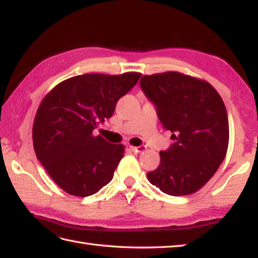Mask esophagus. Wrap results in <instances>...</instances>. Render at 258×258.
I'll return each mask as SVG.
<instances>
[{
    "instance_id": "esophagus-1",
    "label": "esophagus",
    "mask_w": 258,
    "mask_h": 258,
    "mask_svg": "<svg viewBox=\"0 0 258 258\" xmlns=\"http://www.w3.org/2000/svg\"><path fill=\"white\" fill-rule=\"evenodd\" d=\"M145 149H146V146H144V145L137 146V147H136V146H130V150L134 153H142Z\"/></svg>"
}]
</instances>
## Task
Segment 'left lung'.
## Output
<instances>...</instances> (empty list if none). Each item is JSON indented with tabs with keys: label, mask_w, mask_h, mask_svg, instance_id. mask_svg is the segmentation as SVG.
I'll use <instances>...</instances> for the list:
<instances>
[{
	"label": "left lung",
	"mask_w": 258,
	"mask_h": 258,
	"mask_svg": "<svg viewBox=\"0 0 258 258\" xmlns=\"http://www.w3.org/2000/svg\"><path fill=\"white\" fill-rule=\"evenodd\" d=\"M145 95L156 106L174 144L160 152L148 181L169 196H188L210 179L225 159L229 123L225 103L207 81L178 72L145 75Z\"/></svg>",
	"instance_id": "obj_1"
}]
</instances>
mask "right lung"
<instances>
[{
  "label": "right lung",
  "instance_id": "right-lung-1",
  "mask_svg": "<svg viewBox=\"0 0 258 258\" xmlns=\"http://www.w3.org/2000/svg\"><path fill=\"white\" fill-rule=\"evenodd\" d=\"M140 73L84 74L56 85L42 99L32 128L33 148L58 186L89 197L106 185L123 157L124 146L94 136L113 114L116 102L137 84Z\"/></svg>",
  "mask_w": 258,
  "mask_h": 258
}]
</instances>
